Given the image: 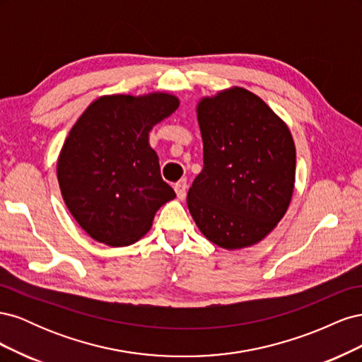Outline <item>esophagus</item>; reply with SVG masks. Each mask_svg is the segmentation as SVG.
Wrapping results in <instances>:
<instances>
[{"label":"esophagus","mask_w":362,"mask_h":362,"mask_svg":"<svg viewBox=\"0 0 362 362\" xmlns=\"http://www.w3.org/2000/svg\"><path fill=\"white\" fill-rule=\"evenodd\" d=\"M175 192H177V196L180 201H184L185 196H187V180H181L177 184H175Z\"/></svg>","instance_id":"1"}]
</instances>
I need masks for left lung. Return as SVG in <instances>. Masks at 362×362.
<instances>
[{
	"label": "left lung",
	"mask_w": 362,
	"mask_h": 362,
	"mask_svg": "<svg viewBox=\"0 0 362 362\" xmlns=\"http://www.w3.org/2000/svg\"><path fill=\"white\" fill-rule=\"evenodd\" d=\"M196 116L204 169L187 194L193 221L226 250L254 246L276 228L293 198L290 128L258 95L238 86L202 96Z\"/></svg>",
	"instance_id": "8db88e82"
}]
</instances>
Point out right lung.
Returning a JSON list of instances; mask_svg holds the SVG:
<instances>
[{"label": "right lung", "instance_id": "add662e5", "mask_svg": "<svg viewBox=\"0 0 362 362\" xmlns=\"http://www.w3.org/2000/svg\"><path fill=\"white\" fill-rule=\"evenodd\" d=\"M178 107L180 98L169 92L104 95L71 128L57 180L69 213L96 242H139L158 208L177 198L161 178L149 133Z\"/></svg>", "mask_w": 362, "mask_h": 362}]
</instances>
